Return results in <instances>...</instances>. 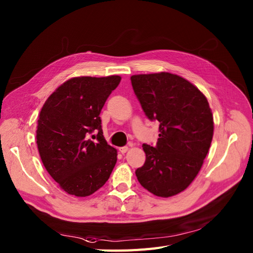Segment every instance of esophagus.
Returning a JSON list of instances; mask_svg holds the SVG:
<instances>
[{"instance_id": "34e87169", "label": "esophagus", "mask_w": 253, "mask_h": 253, "mask_svg": "<svg viewBox=\"0 0 253 253\" xmlns=\"http://www.w3.org/2000/svg\"><path fill=\"white\" fill-rule=\"evenodd\" d=\"M128 149H129L128 146H123V147H120V148H119L120 152H121V153H123V154H124V153H126Z\"/></svg>"}]
</instances>
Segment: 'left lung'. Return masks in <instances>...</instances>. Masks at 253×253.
<instances>
[{
	"instance_id": "1",
	"label": "left lung",
	"mask_w": 253,
	"mask_h": 253,
	"mask_svg": "<svg viewBox=\"0 0 253 253\" xmlns=\"http://www.w3.org/2000/svg\"><path fill=\"white\" fill-rule=\"evenodd\" d=\"M130 80L145 116L160 123L157 145L143 144L146 161L135 175L154 195L172 197L199 173L212 141V112L205 95L176 75L160 72Z\"/></svg>"
}]
</instances>
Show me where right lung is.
<instances>
[{
	"label": "right lung",
	"mask_w": 253,
	"mask_h": 253,
	"mask_svg": "<svg viewBox=\"0 0 253 253\" xmlns=\"http://www.w3.org/2000/svg\"><path fill=\"white\" fill-rule=\"evenodd\" d=\"M120 82L119 76L70 79L41 110L37 130L40 157L68 194H92L108 181L116 166L118 152L105 140L100 113Z\"/></svg>",
	"instance_id": "right-lung-1"
}]
</instances>
